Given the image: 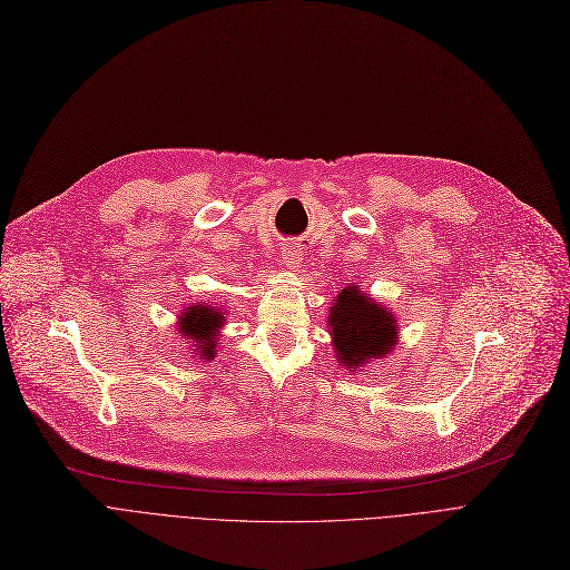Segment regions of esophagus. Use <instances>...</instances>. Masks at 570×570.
<instances>
[{
    "label": "esophagus",
    "mask_w": 570,
    "mask_h": 570,
    "mask_svg": "<svg viewBox=\"0 0 570 570\" xmlns=\"http://www.w3.org/2000/svg\"><path fill=\"white\" fill-rule=\"evenodd\" d=\"M282 256H284L286 267H291V269H297V267H301V263H303V252L297 249L295 245H286L284 252H282Z\"/></svg>",
    "instance_id": "34e87169"
}]
</instances>
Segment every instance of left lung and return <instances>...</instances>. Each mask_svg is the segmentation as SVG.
<instances>
[{"mask_svg":"<svg viewBox=\"0 0 570 570\" xmlns=\"http://www.w3.org/2000/svg\"><path fill=\"white\" fill-rule=\"evenodd\" d=\"M333 346L337 361L357 372L370 365L374 357H385L397 344V321L391 309L376 305L367 293L357 286H346L333 301L331 316Z\"/></svg>","mask_w":570,"mask_h":570,"instance_id":"left-lung-1","label":"left lung"}]
</instances>
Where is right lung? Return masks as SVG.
I'll list each match as a JSON object with an SVG mask.
<instances>
[{
    "mask_svg": "<svg viewBox=\"0 0 570 570\" xmlns=\"http://www.w3.org/2000/svg\"><path fill=\"white\" fill-rule=\"evenodd\" d=\"M177 331L183 333L179 337L196 342L194 346L198 348L196 355H200L203 361H213L217 353V342H219V331L226 323V314L219 307L213 305H191L183 314L177 316Z\"/></svg>",
    "mask_w": 570,
    "mask_h": 570,
    "instance_id": "add662e5",
    "label": "right lung"
}]
</instances>
